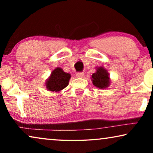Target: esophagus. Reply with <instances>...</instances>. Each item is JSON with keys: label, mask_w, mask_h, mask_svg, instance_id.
Here are the masks:
<instances>
[{"label": "esophagus", "mask_w": 153, "mask_h": 153, "mask_svg": "<svg viewBox=\"0 0 153 153\" xmlns=\"http://www.w3.org/2000/svg\"><path fill=\"white\" fill-rule=\"evenodd\" d=\"M76 76L77 78H83L84 76V73L83 72H78L76 74Z\"/></svg>", "instance_id": "34e87169"}]
</instances>
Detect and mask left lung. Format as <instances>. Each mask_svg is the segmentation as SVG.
<instances>
[{"mask_svg":"<svg viewBox=\"0 0 153 153\" xmlns=\"http://www.w3.org/2000/svg\"><path fill=\"white\" fill-rule=\"evenodd\" d=\"M93 85L97 88L105 89L111 84L109 74L104 67L96 68V72L93 73L91 77Z\"/></svg>","mask_w":153,"mask_h":153,"instance_id":"1","label":"left lung"}]
</instances>
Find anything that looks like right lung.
<instances>
[{"mask_svg": "<svg viewBox=\"0 0 153 153\" xmlns=\"http://www.w3.org/2000/svg\"><path fill=\"white\" fill-rule=\"evenodd\" d=\"M71 74L65 72L60 68H56L52 71L49 78L47 79L45 86L49 91L59 93L69 84Z\"/></svg>", "mask_w": 153, "mask_h": 153, "instance_id": "obj_1", "label": "right lung"}]
</instances>
